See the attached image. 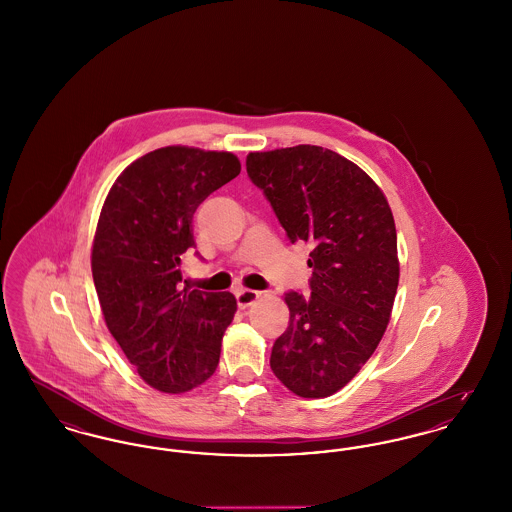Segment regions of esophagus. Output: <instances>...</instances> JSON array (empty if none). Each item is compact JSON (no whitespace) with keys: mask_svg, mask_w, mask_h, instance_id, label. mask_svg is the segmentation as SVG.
I'll return each mask as SVG.
<instances>
[{"mask_svg":"<svg viewBox=\"0 0 512 512\" xmlns=\"http://www.w3.org/2000/svg\"><path fill=\"white\" fill-rule=\"evenodd\" d=\"M259 297H261V292H255V290H240V292H236V301H238L240 309L253 305Z\"/></svg>","mask_w":512,"mask_h":512,"instance_id":"obj_1","label":"esophagus"}]
</instances>
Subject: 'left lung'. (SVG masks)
Returning a JSON list of instances; mask_svg holds the SVG:
<instances>
[{
  "mask_svg": "<svg viewBox=\"0 0 512 512\" xmlns=\"http://www.w3.org/2000/svg\"><path fill=\"white\" fill-rule=\"evenodd\" d=\"M245 167L292 244L313 245L311 295H284L290 322L270 368L299 397H330L372 357L390 322L399 284L390 203L359 165L326 147L253 151Z\"/></svg>",
  "mask_w": 512,
  "mask_h": 512,
  "instance_id": "1",
  "label": "left lung"
}]
</instances>
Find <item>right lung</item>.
Here are the masks:
<instances>
[{
    "instance_id": "1",
    "label": "right lung",
    "mask_w": 512,
    "mask_h": 512,
    "mask_svg": "<svg viewBox=\"0 0 512 512\" xmlns=\"http://www.w3.org/2000/svg\"><path fill=\"white\" fill-rule=\"evenodd\" d=\"M230 151L167 146L130 163L111 186L92 244V276L111 336L142 380L186 393L217 370L238 303L230 292L180 290L195 209L236 178Z\"/></svg>"
}]
</instances>
